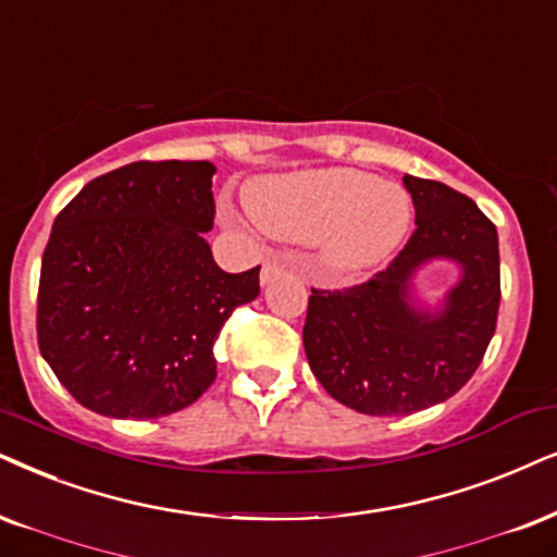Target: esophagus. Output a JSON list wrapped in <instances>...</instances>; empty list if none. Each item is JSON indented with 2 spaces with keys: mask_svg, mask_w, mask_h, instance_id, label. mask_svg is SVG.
Listing matches in <instances>:
<instances>
[{
  "mask_svg": "<svg viewBox=\"0 0 557 557\" xmlns=\"http://www.w3.org/2000/svg\"><path fill=\"white\" fill-rule=\"evenodd\" d=\"M285 267V262L280 257H270L267 259V262L262 264V283H270V280L274 277V274H277L280 270H283Z\"/></svg>",
  "mask_w": 557,
  "mask_h": 557,
  "instance_id": "1",
  "label": "esophagus"
}]
</instances>
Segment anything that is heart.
<instances>
[{
    "label": "heart",
    "instance_id": "b5f03b06",
    "mask_svg": "<svg viewBox=\"0 0 557 557\" xmlns=\"http://www.w3.org/2000/svg\"><path fill=\"white\" fill-rule=\"evenodd\" d=\"M246 208L267 234L319 242L334 274H357L391 257L411 226V197L360 169H308L246 187Z\"/></svg>",
    "mask_w": 557,
    "mask_h": 557
}]
</instances>
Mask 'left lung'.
<instances>
[{
  "label": "left lung",
  "mask_w": 557,
  "mask_h": 557,
  "mask_svg": "<svg viewBox=\"0 0 557 557\" xmlns=\"http://www.w3.org/2000/svg\"><path fill=\"white\" fill-rule=\"evenodd\" d=\"M417 228L368 283L311 287L302 344L313 375L339 404L368 417H406L455 396L473 377L496 331L502 272L496 226L468 195L406 174ZM432 256H449L463 280L446 311L417 314L407 280Z\"/></svg>",
  "instance_id": "8db88e82"
}]
</instances>
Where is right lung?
I'll use <instances>...</instances> for the list:
<instances>
[{
  "instance_id": "obj_1",
  "label": "right lung",
  "mask_w": 557,
  "mask_h": 557,
  "mask_svg": "<svg viewBox=\"0 0 557 557\" xmlns=\"http://www.w3.org/2000/svg\"><path fill=\"white\" fill-rule=\"evenodd\" d=\"M210 161H133L55 215L38 285V347L89 411L159 419L215 380L223 323L259 295V267L228 274L213 228Z\"/></svg>"
}]
</instances>
